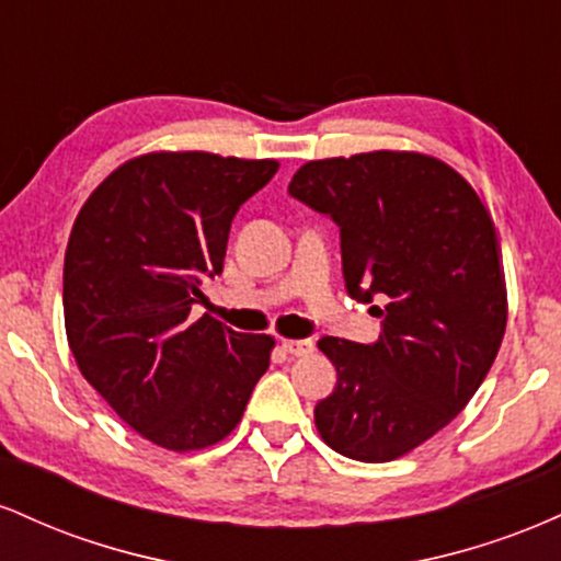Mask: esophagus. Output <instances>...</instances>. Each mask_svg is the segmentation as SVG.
Listing matches in <instances>:
<instances>
[{
	"instance_id": "34e87169",
	"label": "esophagus",
	"mask_w": 561,
	"mask_h": 561,
	"mask_svg": "<svg viewBox=\"0 0 561 561\" xmlns=\"http://www.w3.org/2000/svg\"><path fill=\"white\" fill-rule=\"evenodd\" d=\"M282 347H285L289 356H311L313 353L311 340H282Z\"/></svg>"
}]
</instances>
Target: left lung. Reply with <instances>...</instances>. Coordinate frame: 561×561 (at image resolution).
I'll return each mask as SVG.
<instances>
[{"instance_id":"obj_1","label":"left lung","mask_w":561,"mask_h":561,"mask_svg":"<svg viewBox=\"0 0 561 561\" xmlns=\"http://www.w3.org/2000/svg\"><path fill=\"white\" fill-rule=\"evenodd\" d=\"M287 190L340 227L347 293L385 300L375 345L319 340L337 369L313 411L321 440L369 465L401 459L465 409L504 340L493 218L459 171L411 150L308 160Z\"/></svg>"}]
</instances>
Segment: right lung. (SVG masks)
<instances>
[{"instance_id":"1","label":"right lung","mask_w":561,"mask_h":561,"mask_svg":"<svg viewBox=\"0 0 561 561\" xmlns=\"http://www.w3.org/2000/svg\"><path fill=\"white\" fill-rule=\"evenodd\" d=\"M276 169L268 158L145 152L96 186L70 229V353L115 414L160 448L224 440L272 362V334L190 313L205 279L224 272L231 218Z\"/></svg>"}]
</instances>
